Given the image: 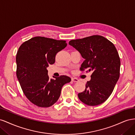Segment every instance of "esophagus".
Instances as JSON below:
<instances>
[{"label":"esophagus","mask_w":135,"mask_h":135,"mask_svg":"<svg viewBox=\"0 0 135 135\" xmlns=\"http://www.w3.org/2000/svg\"><path fill=\"white\" fill-rule=\"evenodd\" d=\"M71 80L74 81V82H78L79 81V80L76 78H71Z\"/></svg>","instance_id":"esophagus-1"}]
</instances>
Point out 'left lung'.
<instances>
[{"label": "left lung", "instance_id": "1", "mask_svg": "<svg viewBox=\"0 0 135 135\" xmlns=\"http://www.w3.org/2000/svg\"><path fill=\"white\" fill-rule=\"evenodd\" d=\"M69 44L84 59L80 70L93 71L85 90L78 93L79 100L89 106L104 103L119 78L120 60L115 47L104 36L97 35L71 40Z\"/></svg>", "mask_w": 135, "mask_h": 135}]
</instances>
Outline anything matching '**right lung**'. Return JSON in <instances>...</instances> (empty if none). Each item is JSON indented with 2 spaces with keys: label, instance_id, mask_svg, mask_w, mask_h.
Returning <instances> with one entry per match:
<instances>
[{
  "label": "right lung",
  "instance_id": "add662e5",
  "mask_svg": "<svg viewBox=\"0 0 135 135\" xmlns=\"http://www.w3.org/2000/svg\"><path fill=\"white\" fill-rule=\"evenodd\" d=\"M67 46L65 40L35 36L23 43L16 55V75L23 93L31 103L42 108L54 105L63 85L71 81L66 75L50 79L47 68L54 64L57 52Z\"/></svg>",
  "mask_w": 135,
  "mask_h": 135
}]
</instances>
